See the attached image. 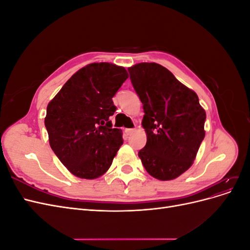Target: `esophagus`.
<instances>
[{
  "label": "esophagus",
  "mask_w": 250,
  "mask_h": 250,
  "mask_svg": "<svg viewBox=\"0 0 250 250\" xmlns=\"http://www.w3.org/2000/svg\"><path fill=\"white\" fill-rule=\"evenodd\" d=\"M134 130H135L134 128H129V129H126L125 131H126V133H127V134H131L132 132H134Z\"/></svg>",
  "instance_id": "34e87169"
}]
</instances>
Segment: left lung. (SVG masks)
<instances>
[{"mask_svg": "<svg viewBox=\"0 0 250 250\" xmlns=\"http://www.w3.org/2000/svg\"><path fill=\"white\" fill-rule=\"evenodd\" d=\"M143 103L146 146L139 151L144 168L156 179L172 180L193 165L204 139L207 115L198 96L165 66L142 62L128 67Z\"/></svg>", "mask_w": 250, "mask_h": 250, "instance_id": "8db88e82", "label": "left lung"}]
</instances>
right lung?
Returning <instances> with one entry per match:
<instances>
[{"mask_svg": "<svg viewBox=\"0 0 250 250\" xmlns=\"http://www.w3.org/2000/svg\"><path fill=\"white\" fill-rule=\"evenodd\" d=\"M127 78L123 66L90 63L49 102L44 125L50 146L73 175L95 179L111 166L123 144L122 130L109 121L117 109L112 97Z\"/></svg>", "mask_w": 250, "mask_h": 250, "instance_id": "obj_1", "label": "right lung"}]
</instances>
